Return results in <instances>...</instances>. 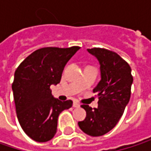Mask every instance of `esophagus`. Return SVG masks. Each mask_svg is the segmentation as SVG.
<instances>
[{"instance_id": "1", "label": "esophagus", "mask_w": 151, "mask_h": 151, "mask_svg": "<svg viewBox=\"0 0 151 151\" xmlns=\"http://www.w3.org/2000/svg\"><path fill=\"white\" fill-rule=\"evenodd\" d=\"M80 105L78 102H73V107H79Z\"/></svg>"}]
</instances>
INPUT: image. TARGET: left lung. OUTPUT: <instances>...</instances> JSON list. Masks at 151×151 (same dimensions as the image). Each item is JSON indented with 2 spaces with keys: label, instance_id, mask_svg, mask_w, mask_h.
<instances>
[{
  "label": "left lung",
  "instance_id": "obj_1",
  "mask_svg": "<svg viewBox=\"0 0 151 151\" xmlns=\"http://www.w3.org/2000/svg\"><path fill=\"white\" fill-rule=\"evenodd\" d=\"M100 63L101 79L93 89L99 97L98 107L82 105L86 112L84 121L78 122L80 129L91 136H101L113 129L128 105L133 77L129 65L117 53L103 49H87Z\"/></svg>",
  "mask_w": 151,
  "mask_h": 151
}]
</instances>
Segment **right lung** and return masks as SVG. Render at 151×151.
<instances>
[{
  "label": "right lung",
  "instance_id": "obj_1",
  "mask_svg": "<svg viewBox=\"0 0 151 151\" xmlns=\"http://www.w3.org/2000/svg\"><path fill=\"white\" fill-rule=\"evenodd\" d=\"M80 47H45L28 56L15 72L12 90L19 123L36 142H45L57 132L59 114L73 106L51 94L50 86L60 82L66 63Z\"/></svg>",
  "mask_w": 151,
  "mask_h": 151
}]
</instances>
